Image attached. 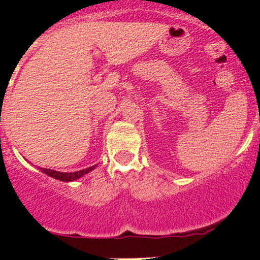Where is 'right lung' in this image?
Wrapping results in <instances>:
<instances>
[{
    "mask_svg": "<svg viewBox=\"0 0 260 260\" xmlns=\"http://www.w3.org/2000/svg\"><path fill=\"white\" fill-rule=\"evenodd\" d=\"M95 167L96 165H93V167H89L87 168V169H82V171L79 172H73V173H61V172L52 171V169H44V168H41V172H44L45 174H48L49 177H53V178H56V180L69 182V181L78 180L79 177L84 176L86 173H88V172H91L92 169H95Z\"/></svg>",
    "mask_w": 260,
    "mask_h": 260,
    "instance_id": "obj_1",
    "label": "right lung"
}]
</instances>
